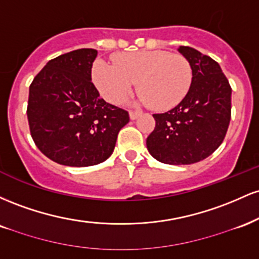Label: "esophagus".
<instances>
[{
  "label": "esophagus",
  "mask_w": 259,
  "mask_h": 259,
  "mask_svg": "<svg viewBox=\"0 0 259 259\" xmlns=\"http://www.w3.org/2000/svg\"><path fill=\"white\" fill-rule=\"evenodd\" d=\"M130 119H136V118H139L140 115H141V112H135V111H130Z\"/></svg>",
  "instance_id": "obj_1"
}]
</instances>
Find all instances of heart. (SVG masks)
<instances>
[{"label": "heart", "mask_w": 259, "mask_h": 259, "mask_svg": "<svg viewBox=\"0 0 259 259\" xmlns=\"http://www.w3.org/2000/svg\"><path fill=\"white\" fill-rule=\"evenodd\" d=\"M92 79L108 102H123L138 81L140 99L157 111L174 108L189 94L194 79L186 57L167 51H139L115 56L114 65L97 61Z\"/></svg>", "instance_id": "obj_1"}]
</instances>
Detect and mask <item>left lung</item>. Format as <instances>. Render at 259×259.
I'll return each mask as SVG.
<instances>
[{"mask_svg": "<svg viewBox=\"0 0 259 259\" xmlns=\"http://www.w3.org/2000/svg\"><path fill=\"white\" fill-rule=\"evenodd\" d=\"M179 52L192 67L189 94L170 111L153 114L156 126L147 150L165 164H192L221 146L231 118V86L221 65L189 46Z\"/></svg>", "mask_w": 259, "mask_h": 259, "instance_id": "left-lung-1", "label": "left lung"}]
</instances>
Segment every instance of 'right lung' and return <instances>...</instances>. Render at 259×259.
<instances>
[{"mask_svg":"<svg viewBox=\"0 0 259 259\" xmlns=\"http://www.w3.org/2000/svg\"><path fill=\"white\" fill-rule=\"evenodd\" d=\"M97 51L80 49L51 59L29 88L26 115L38 150L58 164L89 167L111 156L125 109L107 103L91 81Z\"/></svg>","mask_w":259,"mask_h":259,"instance_id":"1","label":"right lung"}]
</instances>
